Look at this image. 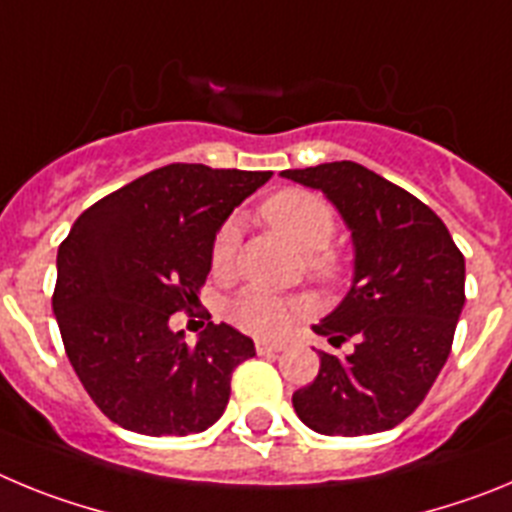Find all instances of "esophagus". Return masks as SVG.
I'll return each mask as SVG.
<instances>
[{"mask_svg": "<svg viewBox=\"0 0 512 512\" xmlns=\"http://www.w3.org/2000/svg\"><path fill=\"white\" fill-rule=\"evenodd\" d=\"M282 348H284V343H277V341H264V338H261V341H256V354L259 356H274V354H279Z\"/></svg>", "mask_w": 512, "mask_h": 512, "instance_id": "1", "label": "esophagus"}]
</instances>
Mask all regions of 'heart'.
I'll return each mask as SVG.
<instances>
[{
    "mask_svg": "<svg viewBox=\"0 0 512 512\" xmlns=\"http://www.w3.org/2000/svg\"><path fill=\"white\" fill-rule=\"evenodd\" d=\"M261 217L277 233H282L297 251L307 253V269L315 277H341L343 259L338 253L328 251V243L333 241V233H336V217L320 197L302 192V189H282V192L271 194L261 205ZM238 235L241 233H238L235 220H225L217 230L210 251L212 274L217 277H225L233 269ZM307 312H310V302L302 297H282L266 292V289L251 287L233 300L230 320L253 336L277 338L284 336Z\"/></svg>",
    "mask_w": 512,
    "mask_h": 512,
    "instance_id": "1",
    "label": "heart"
}]
</instances>
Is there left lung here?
<instances>
[{
	"label": "left lung",
	"mask_w": 512,
	"mask_h": 512,
	"mask_svg": "<svg viewBox=\"0 0 512 512\" xmlns=\"http://www.w3.org/2000/svg\"><path fill=\"white\" fill-rule=\"evenodd\" d=\"M320 189L351 230L354 282L341 305L312 325L333 346L320 372L292 395L302 423L323 436L390 431L418 408L451 354L464 307V256L428 205L354 161L287 169Z\"/></svg>",
	"instance_id": "1"
}]
</instances>
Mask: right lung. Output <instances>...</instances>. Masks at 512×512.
I'll use <instances>...</instances> for the list:
<instances>
[{"mask_svg":"<svg viewBox=\"0 0 512 512\" xmlns=\"http://www.w3.org/2000/svg\"><path fill=\"white\" fill-rule=\"evenodd\" d=\"M271 171L169 164L94 202L58 246L53 312L76 377L112 423L143 436L202 433L230 377L256 356L241 330L207 323L197 346L171 315L192 310L230 212Z\"/></svg>","mask_w":512,"mask_h":512,"instance_id":"right-lung-1","label":"right lung"}]
</instances>
